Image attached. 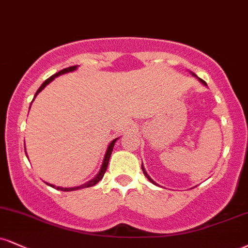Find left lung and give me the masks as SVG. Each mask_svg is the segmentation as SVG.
Listing matches in <instances>:
<instances>
[{
	"label": "left lung",
	"instance_id": "1",
	"mask_svg": "<svg viewBox=\"0 0 248 248\" xmlns=\"http://www.w3.org/2000/svg\"><path fill=\"white\" fill-rule=\"evenodd\" d=\"M190 74H192V75H193L194 77H196V78H198V79L200 80V82H201V83H202V84H203V85H205V86H207V83H205L203 79H201V78H200V77H198V76H196V75H195V74H194V73H192V71H190ZM142 171H143V173H144V175H145V177H147V178H148V180H149V181H150V183H151V184H154V185H156V186H158V184H157V183H155V181L153 180V179H151V178H150V175H149V174H148V173H147V171H145L144 166H143V163H142Z\"/></svg>",
	"mask_w": 248,
	"mask_h": 248
}]
</instances>
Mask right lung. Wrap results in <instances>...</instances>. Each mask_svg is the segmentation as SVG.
<instances>
[{
	"label": "right lung",
	"mask_w": 248,
	"mask_h": 248,
	"mask_svg": "<svg viewBox=\"0 0 248 248\" xmlns=\"http://www.w3.org/2000/svg\"><path fill=\"white\" fill-rule=\"evenodd\" d=\"M77 67H78V65H73V67L65 68V69H62L61 71H59V73H56V74H54V75H53V76H50L49 78H47V79L45 80V82L43 83V84H41L40 88L38 89V91L35 92V94H34V98L37 97L39 92H40V91H43L44 89L46 88V85H48L49 83L52 82V80H54V79H55V77H58V76H61V75H63V74H67V73H71V71H75V70L77 69ZM34 98H33V100H34ZM33 100H32V101H33ZM31 104H32V103H31ZM30 107H31V105H30ZM118 139H119V137H116V139L113 140V141H112V142L109 143V144H108V147H107V149H106L105 156H104L103 164H101V166H100V170H99V172H98V173H97V175H95V177H94L93 179H91L90 181H88V183H85V184L80 185V186H76V187H69V188H67V187H65V188H63V187H59V186H55V185H52V184H48V183H46V184L48 185V186L53 187V188H56V189H59V190H63V192H73V190H77V189H80V188H86V187H92V186H94V185H97V184L99 183V181L101 180V179H103L104 174H105V172H106V169H107V165H108V160H109V157H111V154H112V151H113V148H114V144H115V142L118 141ZM25 154H26V149H25ZM28 158H29V157H28Z\"/></svg>",
	"instance_id": "add662e5"
}]
</instances>
